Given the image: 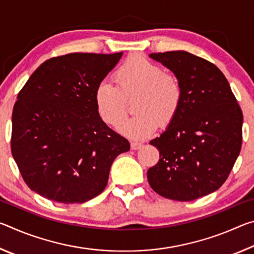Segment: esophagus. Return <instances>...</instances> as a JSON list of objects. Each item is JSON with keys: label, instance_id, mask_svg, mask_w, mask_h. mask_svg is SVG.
Instances as JSON below:
<instances>
[{"label": "esophagus", "instance_id": "34e87169", "mask_svg": "<svg viewBox=\"0 0 254 254\" xmlns=\"http://www.w3.org/2000/svg\"><path fill=\"white\" fill-rule=\"evenodd\" d=\"M142 145H143V143L136 142V141H134V142H131V149L132 150H137V149L142 148Z\"/></svg>", "mask_w": 254, "mask_h": 254}]
</instances>
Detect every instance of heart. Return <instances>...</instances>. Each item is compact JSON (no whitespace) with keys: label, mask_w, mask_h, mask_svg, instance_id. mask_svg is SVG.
Segmentation results:
<instances>
[{"label":"heart","mask_w":254,"mask_h":254,"mask_svg":"<svg viewBox=\"0 0 254 254\" xmlns=\"http://www.w3.org/2000/svg\"><path fill=\"white\" fill-rule=\"evenodd\" d=\"M117 86L107 80L98 83L94 101L98 117L110 127H118L127 114V101L137 97L138 114L121 124L119 131L134 139L157 131L159 123L168 126L177 117L184 88L177 76L166 72L151 60L134 56L114 72Z\"/></svg>","instance_id":"heart-1"}]
</instances>
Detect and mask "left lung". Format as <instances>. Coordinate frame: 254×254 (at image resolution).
Segmentation results:
<instances>
[{
    "instance_id": "left-lung-1",
    "label": "left lung",
    "mask_w": 254,
    "mask_h": 254,
    "mask_svg": "<svg viewBox=\"0 0 254 254\" xmlns=\"http://www.w3.org/2000/svg\"><path fill=\"white\" fill-rule=\"evenodd\" d=\"M178 77L184 98L177 117L150 141L160 159L148 182L166 198L189 201L217 190L242 147V110L223 72L187 51L150 54Z\"/></svg>"
}]
</instances>
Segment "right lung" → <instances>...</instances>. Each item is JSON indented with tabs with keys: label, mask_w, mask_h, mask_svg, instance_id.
I'll list each match as a JSON object with an SVG mask.
<instances>
[{
	"label": "right lung",
	"mask_w": 254,
	"mask_h": 254,
	"mask_svg": "<svg viewBox=\"0 0 254 254\" xmlns=\"http://www.w3.org/2000/svg\"><path fill=\"white\" fill-rule=\"evenodd\" d=\"M122 53H74L46 60L18 94L11 151L31 190L64 204L104 190L112 163L130 150L98 117L94 93Z\"/></svg>",
	"instance_id": "right-lung-1"
}]
</instances>
